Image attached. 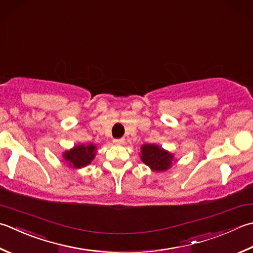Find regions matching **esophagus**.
I'll return each mask as SVG.
<instances>
[{
  "label": "esophagus",
  "mask_w": 253,
  "mask_h": 253,
  "mask_svg": "<svg viewBox=\"0 0 253 253\" xmlns=\"http://www.w3.org/2000/svg\"><path fill=\"white\" fill-rule=\"evenodd\" d=\"M113 142L115 143V145H122V143H124V139H114Z\"/></svg>",
  "instance_id": "34e87169"
}]
</instances>
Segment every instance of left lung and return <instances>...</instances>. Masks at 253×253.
Segmentation results:
<instances>
[{
    "mask_svg": "<svg viewBox=\"0 0 253 253\" xmlns=\"http://www.w3.org/2000/svg\"><path fill=\"white\" fill-rule=\"evenodd\" d=\"M141 155L140 159L146 166L150 168L152 171L162 172L172 167V161L174 156L162 149L158 145H152V143H146L141 146Z\"/></svg>",
    "mask_w": 253,
    "mask_h": 253,
    "instance_id": "1",
    "label": "left lung"
}]
</instances>
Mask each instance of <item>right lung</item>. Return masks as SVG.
I'll use <instances>...</instances> for the list:
<instances>
[{
    "label": "right lung",
    "mask_w": 253,
    "mask_h": 253,
    "mask_svg": "<svg viewBox=\"0 0 253 253\" xmlns=\"http://www.w3.org/2000/svg\"><path fill=\"white\" fill-rule=\"evenodd\" d=\"M96 146L93 143L90 145H78L72 149L63 152L64 160L69 162V167H73L74 169H81V168L90 165L92 160L95 158Z\"/></svg>",
    "instance_id": "right-lung-1"
}]
</instances>
